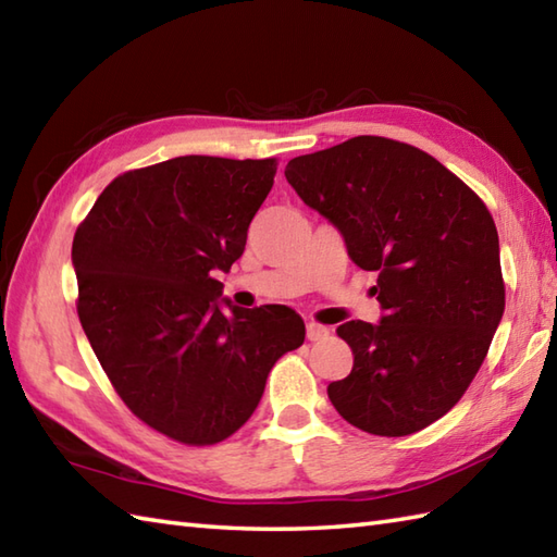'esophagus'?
<instances>
[{
    "instance_id": "obj_1",
    "label": "esophagus",
    "mask_w": 557,
    "mask_h": 557,
    "mask_svg": "<svg viewBox=\"0 0 557 557\" xmlns=\"http://www.w3.org/2000/svg\"><path fill=\"white\" fill-rule=\"evenodd\" d=\"M330 335V330L325 327V325H321V323H306V337H309L311 342H321V339H325Z\"/></svg>"
}]
</instances>
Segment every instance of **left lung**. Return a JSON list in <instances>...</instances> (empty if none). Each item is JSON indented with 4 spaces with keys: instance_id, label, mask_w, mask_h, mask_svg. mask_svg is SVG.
I'll use <instances>...</instances> for the list:
<instances>
[{
    "instance_id": "1",
    "label": "left lung",
    "mask_w": 557,
    "mask_h": 557,
    "mask_svg": "<svg viewBox=\"0 0 557 557\" xmlns=\"http://www.w3.org/2000/svg\"><path fill=\"white\" fill-rule=\"evenodd\" d=\"M287 182L375 270L377 325L337 327L351 373L327 385L339 417L373 435H411L474 381L505 311L498 230L486 203L429 152L383 136L289 160Z\"/></svg>"
}]
</instances>
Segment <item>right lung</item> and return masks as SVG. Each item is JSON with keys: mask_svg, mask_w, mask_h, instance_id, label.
<instances>
[{"mask_svg": "<svg viewBox=\"0 0 557 557\" xmlns=\"http://www.w3.org/2000/svg\"><path fill=\"white\" fill-rule=\"evenodd\" d=\"M277 160L172 158L98 196L71 248L76 309L116 395L152 431L215 445L251 419L275 361L304 345L287 306L222 311V282Z\"/></svg>", "mask_w": 557, "mask_h": 557, "instance_id": "obj_1", "label": "right lung"}]
</instances>
